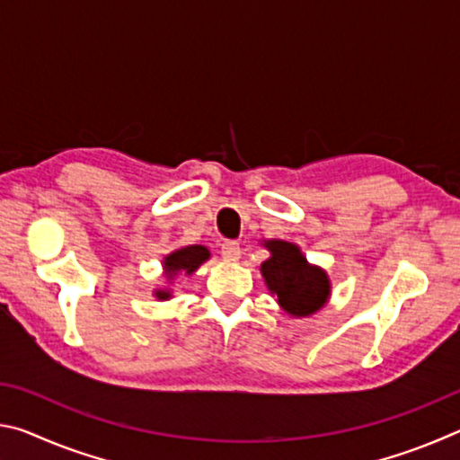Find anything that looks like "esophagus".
Returning a JSON list of instances; mask_svg holds the SVG:
<instances>
[{
  "instance_id": "1",
  "label": "esophagus",
  "mask_w": 460,
  "mask_h": 460,
  "mask_svg": "<svg viewBox=\"0 0 460 460\" xmlns=\"http://www.w3.org/2000/svg\"><path fill=\"white\" fill-rule=\"evenodd\" d=\"M221 255L227 261H237L241 255V247L237 241H225V243L221 245Z\"/></svg>"
}]
</instances>
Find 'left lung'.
I'll return each mask as SVG.
<instances>
[{"label":"left lung","instance_id":"left-lung-1","mask_svg":"<svg viewBox=\"0 0 460 460\" xmlns=\"http://www.w3.org/2000/svg\"><path fill=\"white\" fill-rule=\"evenodd\" d=\"M271 258L261 263V274L279 306L294 316H308L324 306L331 284L323 270L306 263L300 249L288 241H268Z\"/></svg>","mask_w":460,"mask_h":460}]
</instances>
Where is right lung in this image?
<instances>
[{"instance_id": "add662e5", "label": "right lung", "mask_w": 460, "mask_h": 460, "mask_svg": "<svg viewBox=\"0 0 460 460\" xmlns=\"http://www.w3.org/2000/svg\"><path fill=\"white\" fill-rule=\"evenodd\" d=\"M208 249L202 247V245H189V247H182L178 249V252L170 253L168 258L164 260V270L168 278L176 276L178 271H184V274H192L194 270H197L202 261L208 260ZM168 292H158V298H168Z\"/></svg>"}]
</instances>
